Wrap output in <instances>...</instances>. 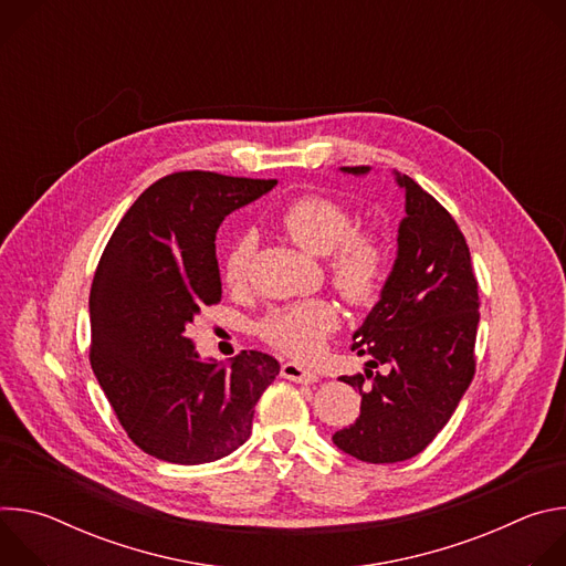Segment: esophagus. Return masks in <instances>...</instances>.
Here are the masks:
<instances>
[{
	"label": "esophagus",
	"mask_w": 566,
	"mask_h": 566,
	"mask_svg": "<svg viewBox=\"0 0 566 566\" xmlns=\"http://www.w3.org/2000/svg\"><path fill=\"white\" fill-rule=\"evenodd\" d=\"M282 376L286 380H293V382H315L317 380V374L297 365V363H284L282 365Z\"/></svg>",
	"instance_id": "1"
}]
</instances>
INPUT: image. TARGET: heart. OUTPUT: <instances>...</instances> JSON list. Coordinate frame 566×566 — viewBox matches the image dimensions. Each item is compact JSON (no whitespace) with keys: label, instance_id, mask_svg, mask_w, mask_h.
<instances>
[{"label":"heart","instance_id":"heart-1","mask_svg":"<svg viewBox=\"0 0 566 566\" xmlns=\"http://www.w3.org/2000/svg\"><path fill=\"white\" fill-rule=\"evenodd\" d=\"M282 230L311 255H327L334 286L352 304L371 302L389 266L387 239L376 228H354L352 210L325 195H304L280 212ZM255 241L239 234L221 260V275L230 289L244 286ZM338 308L322 297L271 308L260 322V336L277 352L308 360L325 349L338 329Z\"/></svg>","mask_w":566,"mask_h":566}]
</instances>
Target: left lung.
<instances>
[{
	"instance_id": "8db88e82",
	"label": "left lung",
	"mask_w": 566,
	"mask_h": 566,
	"mask_svg": "<svg viewBox=\"0 0 566 566\" xmlns=\"http://www.w3.org/2000/svg\"><path fill=\"white\" fill-rule=\"evenodd\" d=\"M367 175V166L343 168ZM406 219L380 300L354 334L352 352L371 356L365 374L343 376L363 396L360 417L334 443L367 463L423 452L457 410L474 376L479 289L465 237L452 214L415 179L398 175ZM388 365V374L370 369Z\"/></svg>"
}]
</instances>
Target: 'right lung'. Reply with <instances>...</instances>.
I'll return each mask as SVG.
<instances>
[{"label":"right lung","instance_id":"1","mask_svg":"<svg viewBox=\"0 0 566 566\" xmlns=\"http://www.w3.org/2000/svg\"><path fill=\"white\" fill-rule=\"evenodd\" d=\"M275 184L168 175L132 203L103 251L90 293V363L127 437L160 461L197 465L237 450L280 374L255 349L230 367L201 360L190 338L195 315L221 300L219 223Z\"/></svg>","mask_w":566,"mask_h":566}]
</instances>
